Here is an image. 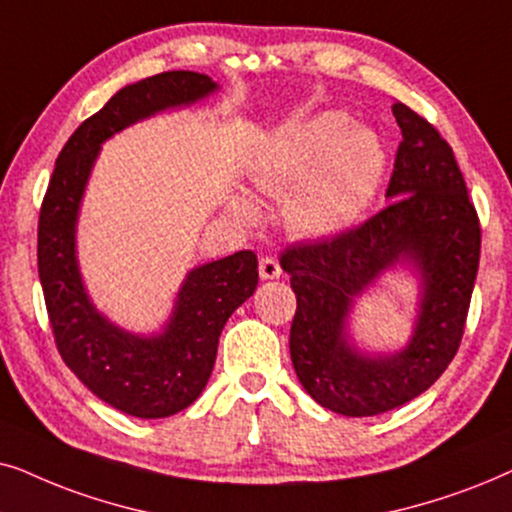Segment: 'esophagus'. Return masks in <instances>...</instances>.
Returning a JSON list of instances; mask_svg holds the SVG:
<instances>
[{
  "label": "esophagus",
  "mask_w": 512,
  "mask_h": 512,
  "mask_svg": "<svg viewBox=\"0 0 512 512\" xmlns=\"http://www.w3.org/2000/svg\"><path fill=\"white\" fill-rule=\"evenodd\" d=\"M283 269L278 264L276 257H262L260 260V278L262 281H274V278H281Z\"/></svg>",
  "instance_id": "34e87169"
}]
</instances>
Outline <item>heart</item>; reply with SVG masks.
<instances>
[{
    "label": "heart",
    "mask_w": 512,
    "mask_h": 512,
    "mask_svg": "<svg viewBox=\"0 0 512 512\" xmlns=\"http://www.w3.org/2000/svg\"><path fill=\"white\" fill-rule=\"evenodd\" d=\"M386 173V149L370 128L353 126L339 109L283 126L252 156L248 182L260 199L281 201L285 229L323 241L351 229L372 206ZM229 213L255 224L257 206L234 196Z\"/></svg>",
    "instance_id": "b5f03b06"
}]
</instances>
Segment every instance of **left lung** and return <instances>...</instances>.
Wrapping results in <instances>:
<instances>
[{
	"mask_svg": "<svg viewBox=\"0 0 512 512\" xmlns=\"http://www.w3.org/2000/svg\"><path fill=\"white\" fill-rule=\"evenodd\" d=\"M403 142L388 206L330 241L281 255L297 295L290 358L306 393L344 417H374L435 384L459 351L480 264V222L452 147L403 102L393 105ZM398 266L420 281L413 335L398 352H363L350 337L358 296Z\"/></svg>",
	"mask_w": 512,
	"mask_h": 512,
	"instance_id": "left-lung-1",
	"label": "left lung"
}]
</instances>
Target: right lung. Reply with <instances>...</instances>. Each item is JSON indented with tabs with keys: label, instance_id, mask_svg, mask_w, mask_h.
<instances>
[{
	"label": "right lung",
	"instance_id": "right-lung-1",
	"mask_svg": "<svg viewBox=\"0 0 512 512\" xmlns=\"http://www.w3.org/2000/svg\"><path fill=\"white\" fill-rule=\"evenodd\" d=\"M208 74L175 70L128 84L86 119L60 152L39 213L37 262L46 311L65 365L93 395L138 419H163L199 398L231 313L257 288V257L238 250L187 271L166 325L138 335L98 311L81 278L77 222L102 142L217 91Z\"/></svg>",
	"mask_w": 512,
	"mask_h": 512
}]
</instances>
